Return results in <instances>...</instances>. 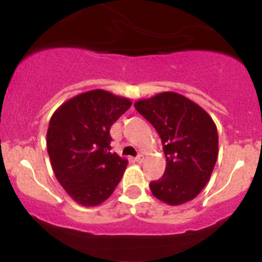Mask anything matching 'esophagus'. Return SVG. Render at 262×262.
Returning <instances> with one entry per match:
<instances>
[{
    "instance_id": "34e87169",
    "label": "esophagus",
    "mask_w": 262,
    "mask_h": 262,
    "mask_svg": "<svg viewBox=\"0 0 262 262\" xmlns=\"http://www.w3.org/2000/svg\"><path fill=\"white\" fill-rule=\"evenodd\" d=\"M135 161L138 162V164H141V162L144 161V155L143 154H140V155H138L137 158H135Z\"/></svg>"
}]
</instances>
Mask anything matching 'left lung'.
<instances>
[{
  "instance_id": "obj_1",
  "label": "left lung",
  "mask_w": 262,
  "mask_h": 262,
  "mask_svg": "<svg viewBox=\"0 0 262 262\" xmlns=\"http://www.w3.org/2000/svg\"><path fill=\"white\" fill-rule=\"evenodd\" d=\"M160 135L166 169L150 182L154 197L180 206L198 196L218 158L217 125L202 107L176 92H161L134 103Z\"/></svg>"
}]
</instances>
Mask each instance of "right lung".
<instances>
[{
  "instance_id": "1",
  "label": "right lung",
  "mask_w": 262,
  "mask_h": 262,
  "mask_svg": "<svg viewBox=\"0 0 262 262\" xmlns=\"http://www.w3.org/2000/svg\"><path fill=\"white\" fill-rule=\"evenodd\" d=\"M130 106L129 98L97 89L64 102L50 118L47 148L54 175L81 206L103 203L127 169V159L110 151V129Z\"/></svg>"
}]
</instances>
